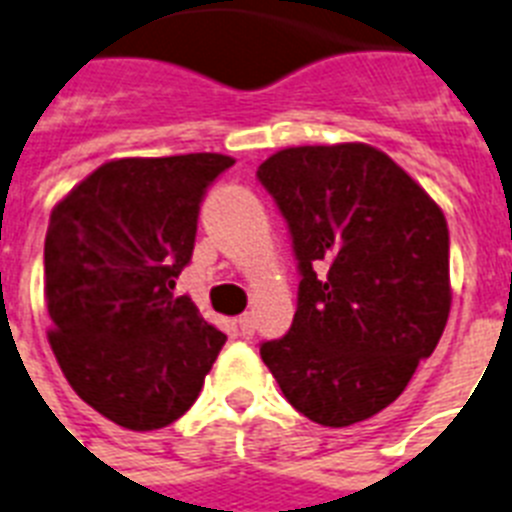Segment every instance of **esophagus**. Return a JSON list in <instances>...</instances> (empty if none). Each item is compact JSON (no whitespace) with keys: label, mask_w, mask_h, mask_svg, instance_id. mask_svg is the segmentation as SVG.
<instances>
[{"label":"esophagus","mask_w":512,"mask_h":512,"mask_svg":"<svg viewBox=\"0 0 512 512\" xmlns=\"http://www.w3.org/2000/svg\"><path fill=\"white\" fill-rule=\"evenodd\" d=\"M238 329L243 337H251L253 335V316L251 314H243L238 319Z\"/></svg>","instance_id":"1"}]
</instances>
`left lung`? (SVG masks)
I'll use <instances>...</instances> for the list:
<instances>
[{
	"label": "left lung",
	"instance_id": "8db88e82",
	"mask_svg": "<svg viewBox=\"0 0 512 512\" xmlns=\"http://www.w3.org/2000/svg\"><path fill=\"white\" fill-rule=\"evenodd\" d=\"M290 227L298 311L261 358L295 411L350 426L400 398L450 316V235L434 198L369 143L293 146L259 167Z\"/></svg>",
	"mask_w": 512,
	"mask_h": 512
}]
</instances>
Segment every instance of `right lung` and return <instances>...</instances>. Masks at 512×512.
<instances>
[{
	"mask_svg": "<svg viewBox=\"0 0 512 512\" xmlns=\"http://www.w3.org/2000/svg\"><path fill=\"white\" fill-rule=\"evenodd\" d=\"M225 154L101 164L52 211L44 243L49 345L80 400L151 432L196 403L227 335L175 277L193 256L204 193Z\"/></svg>",
	"mask_w": 512,
	"mask_h": 512,
	"instance_id": "add662e5",
	"label": "right lung"
}]
</instances>
